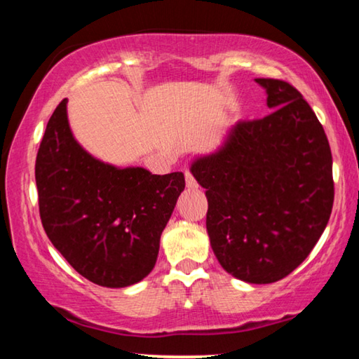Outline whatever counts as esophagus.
<instances>
[{
    "mask_svg": "<svg viewBox=\"0 0 359 359\" xmlns=\"http://www.w3.org/2000/svg\"><path fill=\"white\" fill-rule=\"evenodd\" d=\"M185 182H187V188H190V190H194V188H198L196 180L191 175L190 171H185Z\"/></svg>",
    "mask_w": 359,
    "mask_h": 359,
    "instance_id": "34e87169",
    "label": "esophagus"
}]
</instances>
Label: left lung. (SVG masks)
<instances>
[{"label": "left lung", "mask_w": 359, "mask_h": 359, "mask_svg": "<svg viewBox=\"0 0 359 359\" xmlns=\"http://www.w3.org/2000/svg\"><path fill=\"white\" fill-rule=\"evenodd\" d=\"M264 118L239 121L190 171L205 188V226L218 263L248 283L287 277L309 257L334 203L332 156L323 126L288 82L255 79Z\"/></svg>", "instance_id": "8db88e82"}]
</instances>
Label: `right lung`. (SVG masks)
<instances>
[{
  "label": "right lung",
  "mask_w": 359,
  "mask_h": 359,
  "mask_svg": "<svg viewBox=\"0 0 359 359\" xmlns=\"http://www.w3.org/2000/svg\"><path fill=\"white\" fill-rule=\"evenodd\" d=\"M66 104L53 111L36 156L42 226L82 277L130 287L154 269L185 177L96 160L72 136Z\"/></svg>",
  "instance_id": "add662e5"
}]
</instances>
